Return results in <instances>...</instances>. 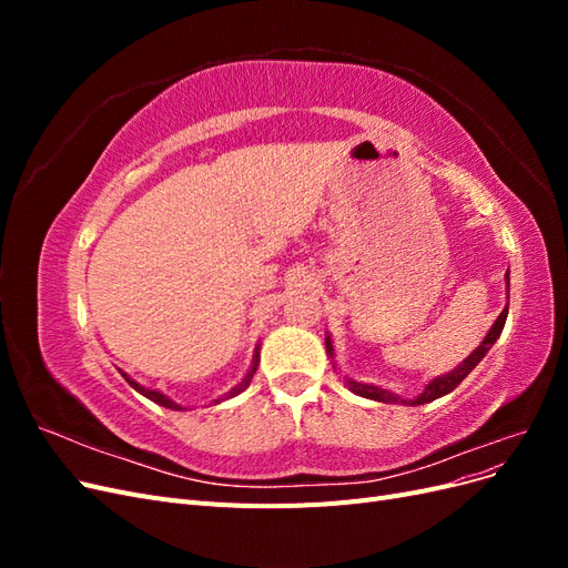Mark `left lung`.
I'll use <instances>...</instances> for the list:
<instances>
[{
	"mask_svg": "<svg viewBox=\"0 0 568 568\" xmlns=\"http://www.w3.org/2000/svg\"><path fill=\"white\" fill-rule=\"evenodd\" d=\"M505 284H507V305L503 307V313L497 315V320L493 322V326L488 329V334L484 336V341H480L478 346H476L467 357H464L455 369L445 372V374H440V376H434V379L428 382V384L424 386V390H422L419 395H415V398H403V395L393 393V390H388V388L374 386V384H363V382H355V379H348V376H343V382H346L348 390H353L355 395H363V398H367V400L393 403V405H409V407L424 405V403H434L436 398H443V395L453 393L464 379H467L469 372L480 363V359L486 357V353L495 346V341L500 338V334H503V329H505V320H507V313H509V270H507V274H505ZM324 346H326V355L332 357V367L338 369V367H336L334 341H332V334H329V332H326V336H324Z\"/></svg>",
	"mask_w": 568,
	"mask_h": 568,
	"instance_id": "left-lung-1",
	"label": "left lung"
}]
</instances>
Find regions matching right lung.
Instances as JSON below:
<instances>
[{
    "mask_svg": "<svg viewBox=\"0 0 568 568\" xmlns=\"http://www.w3.org/2000/svg\"><path fill=\"white\" fill-rule=\"evenodd\" d=\"M257 363H261V343H257L255 346V353H253V359H251V367H248V372H246V376L242 382H239L232 390H227L225 395H220V398H215L213 400V405H217V403H222V400H230V398H234V395H239L242 390H246L248 388V384H251V379H253V374H255V369H257ZM120 374L125 376V382L136 390V393H142L144 398H149V400H153L156 405H161V407H168V409H186V407H182L180 403H175L173 398H170V395H165L163 390H159V388H146V386H142L140 382H134L130 374H125L123 369H118Z\"/></svg>",
    "mask_w": 568,
    "mask_h": 568,
    "instance_id": "obj_1",
    "label": "right lung"
}]
</instances>
